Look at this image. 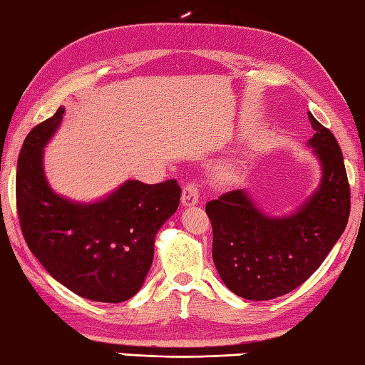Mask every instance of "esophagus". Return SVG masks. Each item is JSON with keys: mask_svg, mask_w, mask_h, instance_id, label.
Instances as JSON below:
<instances>
[{"mask_svg": "<svg viewBox=\"0 0 365 365\" xmlns=\"http://www.w3.org/2000/svg\"><path fill=\"white\" fill-rule=\"evenodd\" d=\"M200 184L197 181H192L187 182L184 185L182 189V197H181V202L184 206H194L198 203V198H200Z\"/></svg>", "mask_w": 365, "mask_h": 365, "instance_id": "34e87169", "label": "esophagus"}]
</instances>
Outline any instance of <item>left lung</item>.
<instances>
[{"label": "left lung", "mask_w": 365, "mask_h": 365, "mask_svg": "<svg viewBox=\"0 0 365 365\" xmlns=\"http://www.w3.org/2000/svg\"><path fill=\"white\" fill-rule=\"evenodd\" d=\"M308 146L322 168L319 187L291 216L272 217L245 190L206 203L212 260L224 284L247 300H270L304 284L324 262L348 224L351 194L341 149L329 128L308 113Z\"/></svg>", "instance_id": "obj_1"}]
</instances>
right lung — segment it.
I'll list each match as a JSON object with an SVG mask.
<instances>
[{"label": "right lung", "mask_w": 365, "mask_h": 365, "mask_svg": "<svg viewBox=\"0 0 365 365\" xmlns=\"http://www.w3.org/2000/svg\"><path fill=\"white\" fill-rule=\"evenodd\" d=\"M65 108L26 135L19 155L16 198L30 251L58 283L81 297L119 304L141 289L153 265L155 233L178 210L176 180L127 181L95 203H74L51 189L44 146Z\"/></svg>", "instance_id": "1"}]
</instances>
